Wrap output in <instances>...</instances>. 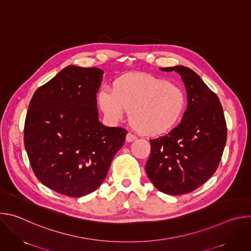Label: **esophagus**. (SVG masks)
<instances>
[{
    "mask_svg": "<svg viewBox=\"0 0 251 251\" xmlns=\"http://www.w3.org/2000/svg\"><path fill=\"white\" fill-rule=\"evenodd\" d=\"M136 139H137V136H136L135 134L131 133V132H129V133L127 134V136H126V141H127V142H132V141H134V140H136Z\"/></svg>",
    "mask_w": 251,
    "mask_h": 251,
    "instance_id": "34e87169",
    "label": "esophagus"
}]
</instances>
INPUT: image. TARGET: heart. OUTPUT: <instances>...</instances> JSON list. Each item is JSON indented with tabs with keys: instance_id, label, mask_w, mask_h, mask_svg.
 Instances as JSON below:
<instances>
[{
	"instance_id": "heart-1",
	"label": "heart",
	"mask_w": 251,
	"mask_h": 251,
	"mask_svg": "<svg viewBox=\"0 0 251 251\" xmlns=\"http://www.w3.org/2000/svg\"><path fill=\"white\" fill-rule=\"evenodd\" d=\"M112 90L102 88L97 102L105 117L117 122L129 110L131 125L141 133L162 135L182 119L187 99L183 89L146 74H126L116 78Z\"/></svg>"
}]
</instances>
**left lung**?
<instances>
[{
    "label": "left lung",
    "mask_w": 251,
    "mask_h": 251,
    "mask_svg": "<svg viewBox=\"0 0 251 251\" xmlns=\"http://www.w3.org/2000/svg\"><path fill=\"white\" fill-rule=\"evenodd\" d=\"M181 75L188 93L183 119L167 135L150 139L146 173L162 193H191L217 171L226 142V122L219 97L191 68H161Z\"/></svg>",
    "instance_id": "1"
}]
</instances>
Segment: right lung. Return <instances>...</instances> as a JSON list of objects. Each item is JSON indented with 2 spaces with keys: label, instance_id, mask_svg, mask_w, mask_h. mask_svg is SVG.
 <instances>
[{
  "label": "right lung",
  "instance_id": "1",
  "mask_svg": "<svg viewBox=\"0 0 251 251\" xmlns=\"http://www.w3.org/2000/svg\"><path fill=\"white\" fill-rule=\"evenodd\" d=\"M102 75L96 67L66 66L35 90L26 112L24 142L35 176L70 198L102 184L127 135L98 120Z\"/></svg>",
  "mask_w": 251,
  "mask_h": 251
}]
</instances>
